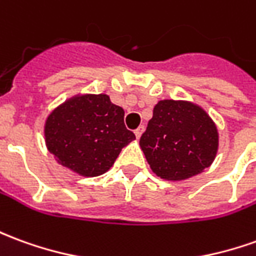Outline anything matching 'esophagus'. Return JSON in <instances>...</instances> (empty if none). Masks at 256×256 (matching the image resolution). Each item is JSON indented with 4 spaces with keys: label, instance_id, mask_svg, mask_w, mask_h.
<instances>
[{
    "label": "esophagus",
    "instance_id": "34e87169",
    "mask_svg": "<svg viewBox=\"0 0 256 256\" xmlns=\"http://www.w3.org/2000/svg\"><path fill=\"white\" fill-rule=\"evenodd\" d=\"M144 126H140V128H136V130H134V134H136V137H137V138H140L141 137V134L144 133Z\"/></svg>",
    "mask_w": 256,
    "mask_h": 256
}]
</instances>
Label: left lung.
Wrapping results in <instances>:
<instances>
[{
	"instance_id": "left-lung-1",
	"label": "left lung",
	"mask_w": 256,
	"mask_h": 256,
	"mask_svg": "<svg viewBox=\"0 0 256 256\" xmlns=\"http://www.w3.org/2000/svg\"><path fill=\"white\" fill-rule=\"evenodd\" d=\"M218 146V128L208 114L196 104L173 100L155 105L140 138L146 162L165 180H184L201 173L214 162Z\"/></svg>"
}]
</instances>
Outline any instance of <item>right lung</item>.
<instances>
[{
  "instance_id": "obj_1",
  "label": "right lung",
  "mask_w": 256,
  "mask_h": 256,
  "mask_svg": "<svg viewBox=\"0 0 256 256\" xmlns=\"http://www.w3.org/2000/svg\"><path fill=\"white\" fill-rule=\"evenodd\" d=\"M46 144L62 166L86 178L114 165L123 146L136 138L124 126V110L106 94L68 100L48 116Z\"/></svg>"
}]
</instances>
